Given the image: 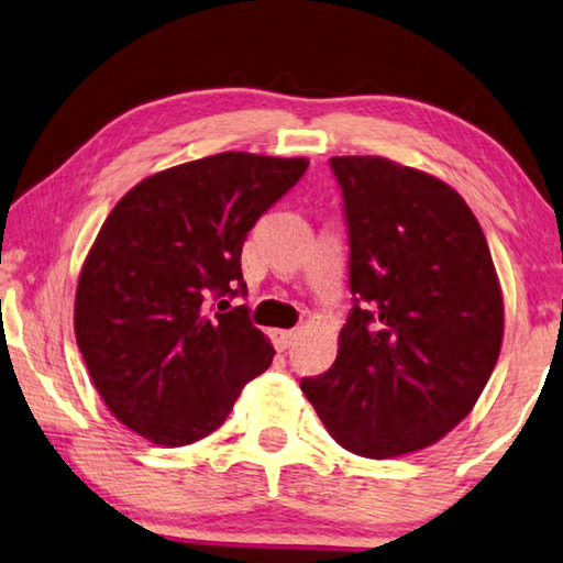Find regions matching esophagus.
<instances>
[{"label": "esophagus", "instance_id": "1", "mask_svg": "<svg viewBox=\"0 0 563 563\" xmlns=\"http://www.w3.org/2000/svg\"><path fill=\"white\" fill-rule=\"evenodd\" d=\"M294 339H297V331H291V329H274L272 331V342L276 349H279V352H287V349L294 344Z\"/></svg>", "mask_w": 563, "mask_h": 563}]
</instances>
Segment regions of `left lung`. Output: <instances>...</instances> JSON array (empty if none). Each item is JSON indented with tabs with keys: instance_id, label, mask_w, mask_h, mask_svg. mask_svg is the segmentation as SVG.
Returning <instances> with one entry per match:
<instances>
[{
	"instance_id": "8db88e82",
	"label": "left lung",
	"mask_w": 563,
	"mask_h": 563,
	"mask_svg": "<svg viewBox=\"0 0 563 563\" xmlns=\"http://www.w3.org/2000/svg\"><path fill=\"white\" fill-rule=\"evenodd\" d=\"M349 229L354 307L329 372L301 391L331 437L366 459L434 444L496 366L504 299L472 209L427 172L331 156Z\"/></svg>"
}]
</instances>
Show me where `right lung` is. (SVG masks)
<instances>
[{"label": "right lung", "mask_w": 563, "mask_h": 563, "mask_svg": "<svg viewBox=\"0 0 563 563\" xmlns=\"http://www.w3.org/2000/svg\"><path fill=\"white\" fill-rule=\"evenodd\" d=\"M307 167L303 156H205L142 179L101 224L79 274L74 334L109 411L152 444L209 437L269 368V339L244 303L227 307L246 294L249 229Z\"/></svg>", "instance_id": "1"}]
</instances>
